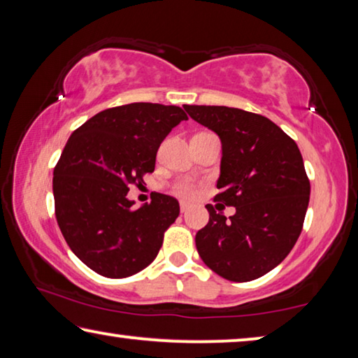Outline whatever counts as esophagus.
I'll use <instances>...</instances> for the list:
<instances>
[{"label":"esophagus","instance_id":"esophagus-1","mask_svg":"<svg viewBox=\"0 0 358 358\" xmlns=\"http://www.w3.org/2000/svg\"><path fill=\"white\" fill-rule=\"evenodd\" d=\"M189 207H191L189 203H186V202H181V203H180V211H181V213H186V211L189 210Z\"/></svg>","mask_w":358,"mask_h":358}]
</instances>
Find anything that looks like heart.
<instances>
[{
  "mask_svg": "<svg viewBox=\"0 0 358 358\" xmlns=\"http://www.w3.org/2000/svg\"><path fill=\"white\" fill-rule=\"evenodd\" d=\"M173 192L180 197L191 199L196 196V186H194L191 181H187V180H180L173 185Z\"/></svg>",
  "mask_w": 358,
  "mask_h": 358,
  "instance_id": "1",
  "label": "heart"
}]
</instances>
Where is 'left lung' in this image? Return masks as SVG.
I'll use <instances>...</instances> for the list:
<instances>
[{
  "mask_svg": "<svg viewBox=\"0 0 358 358\" xmlns=\"http://www.w3.org/2000/svg\"><path fill=\"white\" fill-rule=\"evenodd\" d=\"M185 110L220 137L221 192L215 201L236 207L226 218L207 205L208 224L196 234L199 256L229 281L257 280L280 265L300 237L311 191L300 150L262 115L226 106Z\"/></svg>",
  "mask_w": 358,
  "mask_h": 358,
  "instance_id": "obj_1",
  "label": "left lung"
}]
</instances>
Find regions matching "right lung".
Wrapping results in <instances>:
<instances>
[{
	"instance_id": "1",
	"label": "right lung",
	"mask_w": 358,
	"mask_h": 358,
	"mask_svg": "<svg viewBox=\"0 0 358 358\" xmlns=\"http://www.w3.org/2000/svg\"><path fill=\"white\" fill-rule=\"evenodd\" d=\"M183 120L181 107L134 102L96 113L71 134L53 171L55 216L71 251L96 273L136 275L159 252L178 201L155 192L134 208L128 191L155 171L157 148Z\"/></svg>"
}]
</instances>
